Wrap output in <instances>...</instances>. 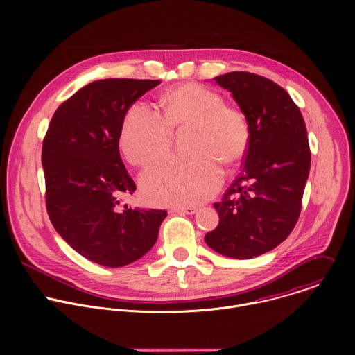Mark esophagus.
<instances>
[{"instance_id": "34e87169", "label": "esophagus", "mask_w": 355, "mask_h": 355, "mask_svg": "<svg viewBox=\"0 0 355 355\" xmlns=\"http://www.w3.org/2000/svg\"><path fill=\"white\" fill-rule=\"evenodd\" d=\"M199 211L198 207H178L174 208V212H181V214H187V215H193Z\"/></svg>"}]
</instances>
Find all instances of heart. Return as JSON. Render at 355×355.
<instances>
[{
    "label": "heart",
    "mask_w": 355,
    "mask_h": 355,
    "mask_svg": "<svg viewBox=\"0 0 355 355\" xmlns=\"http://www.w3.org/2000/svg\"><path fill=\"white\" fill-rule=\"evenodd\" d=\"M160 115L143 103L133 104L122 123L119 144L126 159L146 166L171 147L173 130H187L188 156L157 162L141 175L146 195L157 205L185 207L211 198L222 184L223 168L245 155L250 126L245 115L222 101L216 91L195 83L166 91Z\"/></svg>",
    "instance_id": "1"
}]
</instances>
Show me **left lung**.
Instances as JSON below:
<instances>
[{"label": "left lung", "mask_w": 355, "mask_h": 355, "mask_svg": "<svg viewBox=\"0 0 355 355\" xmlns=\"http://www.w3.org/2000/svg\"><path fill=\"white\" fill-rule=\"evenodd\" d=\"M245 115L250 141L243 170L216 202L219 225L207 244L232 259H254L281 244L300 215L311 170L305 121L277 83L245 71L214 78Z\"/></svg>", "instance_id": "left-lung-1"}]
</instances>
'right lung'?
<instances>
[{"instance_id": "right-lung-1", "label": "right lung", "mask_w": 355, "mask_h": 355, "mask_svg": "<svg viewBox=\"0 0 355 355\" xmlns=\"http://www.w3.org/2000/svg\"><path fill=\"white\" fill-rule=\"evenodd\" d=\"M159 80L89 83L58 108L42 147L46 208L56 232L83 257L128 266L155 245L166 211L121 202L136 185L119 153L123 118Z\"/></svg>"}]
</instances>
